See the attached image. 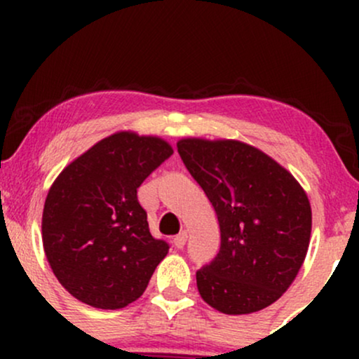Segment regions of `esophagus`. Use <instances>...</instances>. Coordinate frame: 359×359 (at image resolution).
<instances>
[{
    "label": "esophagus",
    "mask_w": 359,
    "mask_h": 359,
    "mask_svg": "<svg viewBox=\"0 0 359 359\" xmlns=\"http://www.w3.org/2000/svg\"><path fill=\"white\" fill-rule=\"evenodd\" d=\"M185 241H187V231H185V229H182V231H180L174 238V246H175V248H182V246L185 245Z\"/></svg>",
    "instance_id": "obj_1"
}]
</instances>
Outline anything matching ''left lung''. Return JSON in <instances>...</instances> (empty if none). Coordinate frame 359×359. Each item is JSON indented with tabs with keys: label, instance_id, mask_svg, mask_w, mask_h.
<instances>
[{
	"label": "left lung",
	"instance_id": "1",
	"mask_svg": "<svg viewBox=\"0 0 359 359\" xmlns=\"http://www.w3.org/2000/svg\"><path fill=\"white\" fill-rule=\"evenodd\" d=\"M180 158L216 211L221 248L196 273L201 297L229 316L282 297L306 259L312 211L295 177L238 140L182 138Z\"/></svg>",
	"mask_w": 359,
	"mask_h": 359
}]
</instances>
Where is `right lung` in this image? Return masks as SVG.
Returning <instances> with one entry per match:
<instances>
[{
  "label": "right lung",
  "instance_id": "right-lung-1",
  "mask_svg": "<svg viewBox=\"0 0 359 359\" xmlns=\"http://www.w3.org/2000/svg\"><path fill=\"white\" fill-rule=\"evenodd\" d=\"M174 154L160 137L116 131L53 180L42 214L45 257L60 285L96 309H123L145 292L167 257L137 189Z\"/></svg>",
  "mask_w": 359,
  "mask_h": 359
}]
</instances>
